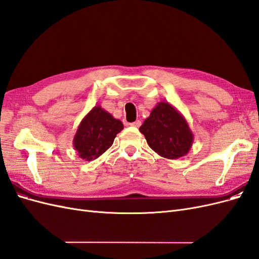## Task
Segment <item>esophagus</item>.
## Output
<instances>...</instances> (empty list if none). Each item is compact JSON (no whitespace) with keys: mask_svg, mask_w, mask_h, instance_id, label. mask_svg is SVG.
Returning <instances> with one entry per match:
<instances>
[{"mask_svg":"<svg viewBox=\"0 0 259 259\" xmlns=\"http://www.w3.org/2000/svg\"><path fill=\"white\" fill-rule=\"evenodd\" d=\"M130 125H132V126H135V127H139L140 125H142V122H140L139 120H137V121H135V122H133V123H131Z\"/></svg>","mask_w":259,"mask_h":259,"instance_id":"esophagus-1","label":"esophagus"}]
</instances>
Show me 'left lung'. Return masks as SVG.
Wrapping results in <instances>:
<instances>
[{
  "mask_svg": "<svg viewBox=\"0 0 259 259\" xmlns=\"http://www.w3.org/2000/svg\"><path fill=\"white\" fill-rule=\"evenodd\" d=\"M139 131L154 152L169 160L186 155L193 144V133L185 116L167 101H160L152 109Z\"/></svg>",
  "mask_w": 259,
  "mask_h": 259,
  "instance_id": "left-lung-1",
  "label": "left lung"
}]
</instances>
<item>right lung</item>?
I'll use <instances>...</instances> for the list:
<instances>
[{"label": "right lung", "mask_w": 259, "mask_h": 259, "mask_svg": "<svg viewBox=\"0 0 259 259\" xmlns=\"http://www.w3.org/2000/svg\"><path fill=\"white\" fill-rule=\"evenodd\" d=\"M123 128L120 120L100 106H95L77 126L73 147L82 160L93 161L112 146L116 134Z\"/></svg>", "instance_id": "obj_1"}]
</instances>
